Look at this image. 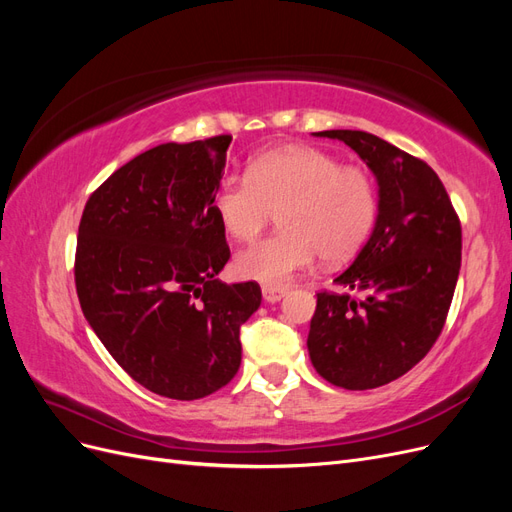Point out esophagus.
I'll list each match as a JSON object with an SVG mask.
<instances>
[{
  "mask_svg": "<svg viewBox=\"0 0 512 512\" xmlns=\"http://www.w3.org/2000/svg\"><path fill=\"white\" fill-rule=\"evenodd\" d=\"M286 294V288H280V286H262V297H265L267 303H275L280 301Z\"/></svg>",
  "mask_w": 512,
  "mask_h": 512,
  "instance_id": "1",
  "label": "esophagus"
}]
</instances>
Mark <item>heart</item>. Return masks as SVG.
<instances>
[{"label":"heart","mask_w":512,"mask_h":512,"mask_svg":"<svg viewBox=\"0 0 512 512\" xmlns=\"http://www.w3.org/2000/svg\"><path fill=\"white\" fill-rule=\"evenodd\" d=\"M215 213L237 241H254L280 211L284 230L247 247L237 271L265 286H284L316 256L327 265L350 260L378 218V185L369 170L342 166L314 147H284L258 156L247 175H224Z\"/></svg>","instance_id":"heart-1"}]
</instances>
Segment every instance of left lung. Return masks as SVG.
Listing matches in <instances>:
<instances>
[{
  "label": "left lung",
  "instance_id": "obj_1",
  "mask_svg": "<svg viewBox=\"0 0 512 512\" xmlns=\"http://www.w3.org/2000/svg\"><path fill=\"white\" fill-rule=\"evenodd\" d=\"M374 170L378 220L339 292H318L307 350L318 374L348 391L378 389L436 344L461 267V222L427 162L361 130H324Z\"/></svg>",
  "mask_w": 512,
  "mask_h": 512
}]
</instances>
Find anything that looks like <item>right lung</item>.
Returning <instances> with one entry per match:
<instances>
[{"instance_id": "right-lung-1", "label": "right lung", "mask_w": 512, "mask_h": 512, "mask_svg": "<svg viewBox=\"0 0 512 512\" xmlns=\"http://www.w3.org/2000/svg\"><path fill=\"white\" fill-rule=\"evenodd\" d=\"M230 134L164 143L117 168L89 196L74 284L91 329L151 393L192 401L241 365V324L260 305L256 282L224 284L230 258L213 194Z\"/></svg>"}]
</instances>
